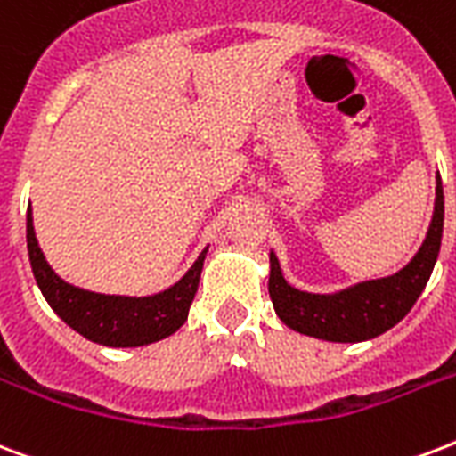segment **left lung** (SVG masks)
Here are the masks:
<instances>
[{
    "label": "left lung",
    "instance_id": "obj_1",
    "mask_svg": "<svg viewBox=\"0 0 456 456\" xmlns=\"http://www.w3.org/2000/svg\"><path fill=\"white\" fill-rule=\"evenodd\" d=\"M443 222L444 196L443 182L437 176L436 213L428 236L411 263L392 277L356 284L352 289L330 297L294 289L282 277L280 260L274 258V253H270L267 289L280 321L301 335L318 337L328 342H363L395 328L411 311L416 298L421 297V291L428 284L443 241Z\"/></svg>",
    "mask_w": 456,
    "mask_h": 456
}]
</instances>
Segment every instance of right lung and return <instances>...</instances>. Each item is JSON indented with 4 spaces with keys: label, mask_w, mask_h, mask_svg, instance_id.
<instances>
[{
    "label": "right lung",
    "mask_w": 456,
    "mask_h": 456,
    "mask_svg": "<svg viewBox=\"0 0 456 456\" xmlns=\"http://www.w3.org/2000/svg\"><path fill=\"white\" fill-rule=\"evenodd\" d=\"M28 256L33 265L35 282L59 318L78 335L102 346H143L165 339L182 328L189 318L191 301L196 297L198 280L203 270L205 251L191 265L179 282L155 297H107L95 291L78 289L64 282L45 260L35 239L33 215L28 208L26 222Z\"/></svg>",
    "instance_id": "right-lung-1"
}]
</instances>
